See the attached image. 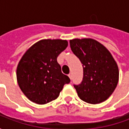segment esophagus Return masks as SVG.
<instances>
[{
  "label": "esophagus",
  "instance_id": "1",
  "mask_svg": "<svg viewBox=\"0 0 129 129\" xmlns=\"http://www.w3.org/2000/svg\"><path fill=\"white\" fill-rule=\"evenodd\" d=\"M68 77H69V78H70V79H72V74H71V73H70V74L68 75Z\"/></svg>",
  "mask_w": 129,
  "mask_h": 129
}]
</instances>
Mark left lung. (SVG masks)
Returning <instances> with one entry per match:
<instances>
[{
	"mask_svg": "<svg viewBox=\"0 0 129 129\" xmlns=\"http://www.w3.org/2000/svg\"><path fill=\"white\" fill-rule=\"evenodd\" d=\"M73 52L83 66L81 83L74 85L81 100L92 104L108 99L119 81V69L111 52L102 43L92 39L70 40Z\"/></svg>",
	"mask_w": 129,
	"mask_h": 129,
	"instance_id": "1",
	"label": "left lung"
}]
</instances>
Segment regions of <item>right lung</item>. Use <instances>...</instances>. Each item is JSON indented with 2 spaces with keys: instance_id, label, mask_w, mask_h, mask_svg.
Returning <instances> with one entry per match:
<instances>
[{
  "instance_id": "add662e5",
  "label": "right lung",
  "mask_w": 129,
  "mask_h": 129,
  "mask_svg": "<svg viewBox=\"0 0 129 129\" xmlns=\"http://www.w3.org/2000/svg\"><path fill=\"white\" fill-rule=\"evenodd\" d=\"M68 46L62 39H42L25 52L16 69L21 91L32 102L45 104L59 97L70 79L63 74L57 56Z\"/></svg>"
}]
</instances>
